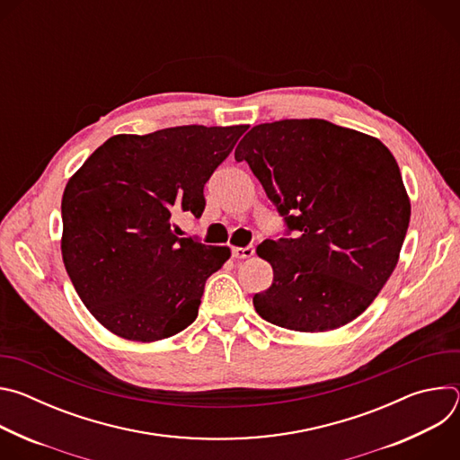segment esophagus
<instances>
[{
    "instance_id": "1",
    "label": "esophagus",
    "mask_w": 460,
    "mask_h": 460,
    "mask_svg": "<svg viewBox=\"0 0 460 460\" xmlns=\"http://www.w3.org/2000/svg\"><path fill=\"white\" fill-rule=\"evenodd\" d=\"M252 254H254V247H252V245H245V247H233V258H236V260L251 258Z\"/></svg>"
}]
</instances>
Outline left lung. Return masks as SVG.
I'll list each match as a JSON object with an SVG mask.
<instances>
[{
	"label": "left lung",
	"instance_id": "1",
	"mask_svg": "<svg viewBox=\"0 0 460 460\" xmlns=\"http://www.w3.org/2000/svg\"><path fill=\"white\" fill-rule=\"evenodd\" d=\"M295 238L256 247L273 284L256 313L293 332H332L362 314L395 270L411 204L376 138L325 119L254 125L234 151Z\"/></svg>",
	"mask_w": 460,
	"mask_h": 460
}]
</instances>
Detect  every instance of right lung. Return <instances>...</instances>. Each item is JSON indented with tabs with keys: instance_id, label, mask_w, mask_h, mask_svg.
<instances>
[{
	"instance_id": "1",
	"label": "right lung",
	"mask_w": 460,
	"mask_h": 460,
	"mask_svg": "<svg viewBox=\"0 0 460 460\" xmlns=\"http://www.w3.org/2000/svg\"><path fill=\"white\" fill-rule=\"evenodd\" d=\"M249 125H181L116 135L73 174L61 200V256L91 314L125 341L156 342L199 316L206 280L231 256L178 238L204 185Z\"/></svg>"
}]
</instances>
